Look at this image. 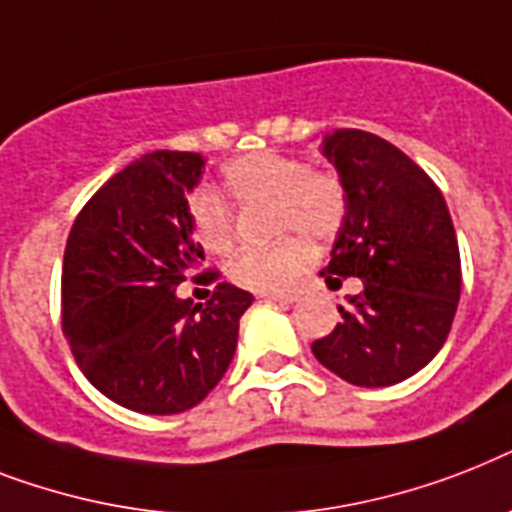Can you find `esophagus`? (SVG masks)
<instances>
[{
	"label": "esophagus",
	"mask_w": 512,
	"mask_h": 512,
	"mask_svg": "<svg viewBox=\"0 0 512 512\" xmlns=\"http://www.w3.org/2000/svg\"><path fill=\"white\" fill-rule=\"evenodd\" d=\"M261 298H272V301H280V304H296L298 293H285V290H261Z\"/></svg>",
	"instance_id": "esophagus-1"
}]
</instances>
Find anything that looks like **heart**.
Segmentation results:
<instances>
[{
    "label": "heart",
    "mask_w": 512,
    "mask_h": 512,
    "mask_svg": "<svg viewBox=\"0 0 512 512\" xmlns=\"http://www.w3.org/2000/svg\"><path fill=\"white\" fill-rule=\"evenodd\" d=\"M224 198L232 206H251L259 200L275 203V230L288 232L269 245H253L235 253L227 264L232 282L248 290H280L312 259V240H333L346 224L349 192L343 179L330 169H309L293 155L259 150L240 155L222 171ZM190 230L195 243L208 253H227L235 243L232 208L211 190L192 195Z\"/></svg>",
    "instance_id": "b5f03b06"
}]
</instances>
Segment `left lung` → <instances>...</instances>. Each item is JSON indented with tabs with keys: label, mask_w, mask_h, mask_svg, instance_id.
<instances>
[{
	"label": "left lung",
	"mask_w": 512,
	"mask_h": 512,
	"mask_svg": "<svg viewBox=\"0 0 512 512\" xmlns=\"http://www.w3.org/2000/svg\"><path fill=\"white\" fill-rule=\"evenodd\" d=\"M322 153L349 192V214L320 275L359 277L341 322L314 357L354 386H394L431 362L455 320L463 272L444 195L410 155L378 134L335 129Z\"/></svg>",
	"instance_id": "left-lung-1"
}]
</instances>
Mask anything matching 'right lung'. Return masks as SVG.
<instances>
[{
    "label": "right lung",
    "instance_id": "1",
    "mask_svg": "<svg viewBox=\"0 0 512 512\" xmlns=\"http://www.w3.org/2000/svg\"><path fill=\"white\" fill-rule=\"evenodd\" d=\"M198 153L155 150L94 192L63 256V333L100 394L142 415H177L222 380L253 296L203 267L187 192ZM192 276L214 284L206 305L176 296Z\"/></svg>",
    "mask_w": 512,
    "mask_h": 512
}]
</instances>
